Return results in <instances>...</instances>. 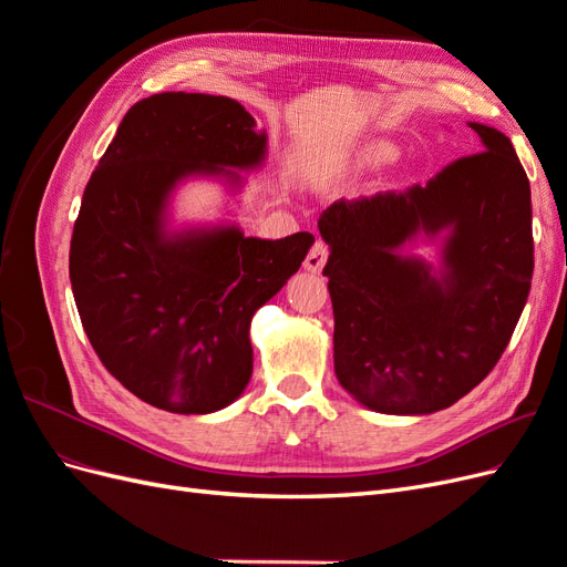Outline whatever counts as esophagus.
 I'll list each match as a JSON object with an SVG mask.
<instances>
[{"label":"esophagus","instance_id":"obj_1","mask_svg":"<svg viewBox=\"0 0 567 567\" xmlns=\"http://www.w3.org/2000/svg\"><path fill=\"white\" fill-rule=\"evenodd\" d=\"M326 260H329V244L321 241V238H317L315 246L310 248V252H307V257H305V267L310 271H321Z\"/></svg>","mask_w":567,"mask_h":567}]
</instances>
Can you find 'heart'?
Here are the masks:
<instances>
[{"instance_id": "b5f03b06", "label": "heart", "mask_w": 567, "mask_h": 567, "mask_svg": "<svg viewBox=\"0 0 567 567\" xmlns=\"http://www.w3.org/2000/svg\"><path fill=\"white\" fill-rule=\"evenodd\" d=\"M390 148H375V151H371V161H385V158H390Z\"/></svg>"}]
</instances>
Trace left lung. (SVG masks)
<instances>
[{"label":"left lung","instance_id":"1","mask_svg":"<svg viewBox=\"0 0 567 567\" xmlns=\"http://www.w3.org/2000/svg\"><path fill=\"white\" fill-rule=\"evenodd\" d=\"M483 151L406 192L338 200L319 217L331 246L340 385L383 414H433L499 362L527 302L535 241L525 169L499 130L471 123ZM450 226L442 282L396 255L419 228Z\"/></svg>","mask_w":567,"mask_h":567}]
</instances>
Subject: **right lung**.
<instances>
[{
  "label": "right lung",
  "mask_w": 567,
  "mask_h": 567,
  "mask_svg": "<svg viewBox=\"0 0 567 567\" xmlns=\"http://www.w3.org/2000/svg\"><path fill=\"white\" fill-rule=\"evenodd\" d=\"M265 142L229 96L153 94L127 111L84 188L68 265L84 333L115 381L173 414H210L244 392L250 319L315 244L310 231L163 234L177 179L252 167Z\"/></svg>",
  "instance_id": "right-lung-1"
}]
</instances>
